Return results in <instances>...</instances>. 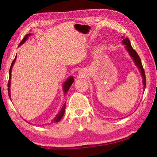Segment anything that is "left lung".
<instances>
[{
	"label": "left lung",
	"instance_id": "obj_1",
	"mask_svg": "<svg viewBox=\"0 0 157 157\" xmlns=\"http://www.w3.org/2000/svg\"><path fill=\"white\" fill-rule=\"evenodd\" d=\"M123 38V44L125 46V49L127 50V52H129V54L131 57L133 59L135 65H136L139 70L140 71V73H141V76L143 78V85H144V89L146 86V78H145V71L143 68L142 66V63H141V60H140V57L139 56V55L137 54V52H136V50H134L132 46H131V43H130V41L128 38H124V37H122Z\"/></svg>",
	"mask_w": 157,
	"mask_h": 157
}]
</instances>
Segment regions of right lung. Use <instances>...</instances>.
<instances>
[{"instance_id": "right-lung-1", "label": "right lung", "mask_w": 157, "mask_h": 157, "mask_svg": "<svg viewBox=\"0 0 157 157\" xmlns=\"http://www.w3.org/2000/svg\"><path fill=\"white\" fill-rule=\"evenodd\" d=\"M31 35L30 34H26V35L25 36L24 38H23V39L22 40V41L21 42L19 45H22L23 43H25V41L27 40L28 36H30ZM16 58H17V56L15 57L14 59L13 60V62L11 64V66H10V76H9V81H8V84H7V86H8V89H7V90H8V95H9V97L10 98V97H11V95H10V83H11V72H12V66L13 65H14V63L16 61ZM74 82V79L73 77H70V78H68L67 79H66V81L64 82V84H63V91H64V94H66V92H67L69 89H70V87L71 85H72V84ZM65 109H66V103L64 105H63V106L62 108V109L60 110V111L59 113H58L57 114V116L55 118L53 119V120L52 121L54 122V123H57V122H59L61 119H62V118L63 116V114H64V111H65Z\"/></svg>"}]
</instances>
